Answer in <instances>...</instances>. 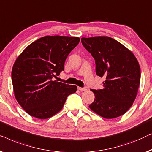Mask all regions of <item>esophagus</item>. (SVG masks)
<instances>
[{
	"label": "esophagus",
	"instance_id": "esophagus-1",
	"mask_svg": "<svg viewBox=\"0 0 152 152\" xmlns=\"http://www.w3.org/2000/svg\"><path fill=\"white\" fill-rule=\"evenodd\" d=\"M78 89H79L80 91H86L87 90V88L86 87H78Z\"/></svg>",
	"mask_w": 152,
	"mask_h": 152
}]
</instances>
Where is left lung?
<instances>
[{
    "instance_id": "1",
    "label": "left lung",
    "mask_w": 152,
    "mask_h": 152,
    "mask_svg": "<svg viewBox=\"0 0 152 152\" xmlns=\"http://www.w3.org/2000/svg\"><path fill=\"white\" fill-rule=\"evenodd\" d=\"M81 42L95 59L96 73L105 77L102 89H91L95 99L89 107L101 117L121 116L131 107L137 95L140 68L135 56L108 36L82 38Z\"/></svg>"
}]
</instances>
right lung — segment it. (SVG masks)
Returning a JSON list of instances; mask_svg holds the SVG:
<instances>
[{"mask_svg": "<svg viewBox=\"0 0 152 152\" xmlns=\"http://www.w3.org/2000/svg\"><path fill=\"white\" fill-rule=\"evenodd\" d=\"M78 37L46 36L33 42L17 58L12 71L15 98L23 110L39 119L50 118L63 107L76 85L54 79L79 43Z\"/></svg>", "mask_w": 152, "mask_h": 152, "instance_id": "obj_1", "label": "right lung"}]
</instances>
